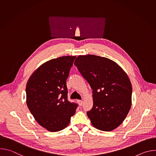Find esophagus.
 I'll return each instance as SVG.
<instances>
[{
    "instance_id": "1",
    "label": "esophagus",
    "mask_w": 156,
    "mask_h": 156,
    "mask_svg": "<svg viewBox=\"0 0 156 156\" xmlns=\"http://www.w3.org/2000/svg\"><path fill=\"white\" fill-rule=\"evenodd\" d=\"M77 102H78V104H79L80 106H81V105H83V101H81V100H78Z\"/></svg>"
}]
</instances>
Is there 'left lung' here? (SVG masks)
I'll use <instances>...</instances> for the list:
<instances>
[{"mask_svg": "<svg viewBox=\"0 0 156 156\" xmlns=\"http://www.w3.org/2000/svg\"><path fill=\"white\" fill-rule=\"evenodd\" d=\"M74 64L93 90V106L87 115L93 126L111 131L120 126L131 106L132 86L116 62L95 55H79Z\"/></svg>", "mask_w": 156, "mask_h": 156, "instance_id": "1", "label": "left lung"}]
</instances>
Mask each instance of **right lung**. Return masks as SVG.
<instances>
[{
	"label": "right lung",
	"instance_id": "add662e5",
	"mask_svg": "<svg viewBox=\"0 0 156 156\" xmlns=\"http://www.w3.org/2000/svg\"><path fill=\"white\" fill-rule=\"evenodd\" d=\"M76 56L53 58L40 65L28 79L27 104L36 122L51 132L63 129L77 104L67 99L66 82Z\"/></svg>",
	"mask_w": 156,
	"mask_h": 156
}]
</instances>
